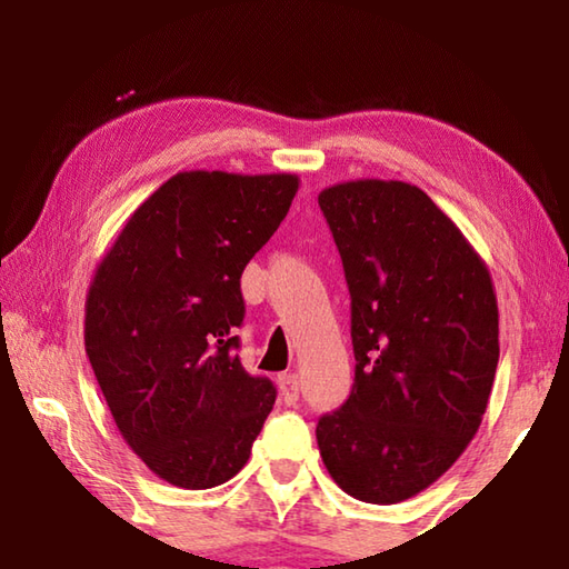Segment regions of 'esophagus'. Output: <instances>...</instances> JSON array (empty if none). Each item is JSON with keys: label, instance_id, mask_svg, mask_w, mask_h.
<instances>
[{"label": "esophagus", "instance_id": "esophagus-1", "mask_svg": "<svg viewBox=\"0 0 569 569\" xmlns=\"http://www.w3.org/2000/svg\"><path fill=\"white\" fill-rule=\"evenodd\" d=\"M278 391H281V399L286 403H296L298 393H301V379H298V373H281V377H278Z\"/></svg>", "mask_w": 569, "mask_h": 569}]
</instances>
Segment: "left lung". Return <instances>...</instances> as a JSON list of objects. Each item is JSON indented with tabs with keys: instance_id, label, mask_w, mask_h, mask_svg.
<instances>
[{
	"instance_id": "obj_1",
	"label": "left lung",
	"mask_w": 569,
	"mask_h": 569,
	"mask_svg": "<svg viewBox=\"0 0 569 569\" xmlns=\"http://www.w3.org/2000/svg\"><path fill=\"white\" fill-rule=\"evenodd\" d=\"M319 206L351 293L356 377L316 439L346 495L397 505L435 485L485 417L499 361L492 276L409 182H339Z\"/></svg>"
}]
</instances>
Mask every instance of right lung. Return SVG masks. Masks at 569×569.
Masks as SVG:
<instances>
[{
	"label": "right lung",
	"instance_id": "1",
	"mask_svg": "<svg viewBox=\"0 0 569 569\" xmlns=\"http://www.w3.org/2000/svg\"><path fill=\"white\" fill-rule=\"evenodd\" d=\"M298 176L186 170L128 218L94 271L84 349L122 439L150 471L210 489L246 467L276 387L238 359L240 276Z\"/></svg>",
	"mask_w": 569,
	"mask_h": 569
}]
</instances>
